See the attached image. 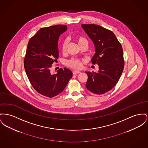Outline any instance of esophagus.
<instances>
[{
    "instance_id": "obj_1",
    "label": "esophagus",
    "mask_w": 148,
    "mask_h": 148,
    "mask_svg": "<svg viewBox=\"0 0 148 148\" xmlns=\"http://www.w3.org/2000/svg\"><path fill=\"white\" fill-rule=\"evenodd\" d=\"M80 71H77V70H75V71H73V74L74 75H76V74H80Z\"/></svg>"
}]
</instances>
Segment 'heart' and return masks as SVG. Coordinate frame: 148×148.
I'll use <instances>...</instances> for the list:
<instances>
[{"label": "heart", "mask_w": 148, "mask_h": 148, "mask_svg": "<svg viewBox=\"0 0 148 148\" xmlns=\"http://www.w3.org/2000/svg\"><path fill=\"white\" fill-rule=\"evenodd\" d=\"M76 40L78 42L79 46L83 45H88V40L86 38L83 36H79L76 37ZM66 42L64 41L61 46V51L62 53L66 51ZM83 61L78 59H71L69 60L66 61V65L70 68H71L74 69H80L82 68Z\"/></svg>", "instance_id": "1"}]
</instances>
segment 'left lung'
I'll return each mask as SVG.
<instances>
[{
  "label": "left lung",
  "instance_id": "left-lung-1",
  "mask_svg": "<svg viewBox=\"0 0 148 148\" xmlns=\"http://www.w3.org/2000/svg\"><path fill=\"white\" fill-rule=\"evenodd\" d=\"M82 27L95 46L96 53L91 61L99 66L98 72L86 71V86L93 93L103 95L115 86L122 73L125 62L121 44L113 32L103 27L93 24Z\"/></svg>",
  "mask_w": 148,
  "mask_h": 148
}]
</instances>
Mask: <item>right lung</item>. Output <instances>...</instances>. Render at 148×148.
<instances>
[{
    "mask_svg": "<svg viewBox=\"0 0 148 148\" xmlns=\"http://www.w3.org/2000/svg\"><path fill=\"white\" fill-rule=\"evenodd\" d=\"M67 29L64 25L41 28L28 43L24 60L27 77L35 90L47 97L60 93L73 76L67 68H60L55 74L51 71L53 62L59 58V37Z\"/></svg>",
    "mask_w": 148,
    "mask_h": 148,
    "instance_id": "right-lung-1",
    "label": "right lung"
}]
</instances>
